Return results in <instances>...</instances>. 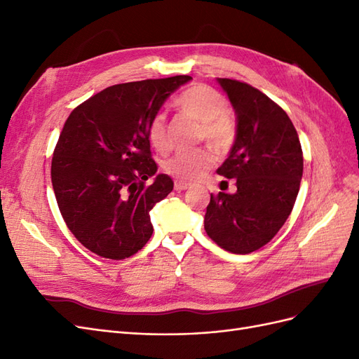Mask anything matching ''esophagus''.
Listing matches in <instances>:
<instances>
[{"label": "esophagus", "instance_id": "1", "mask_svg": "<svg viewBox=\"0 0 359 359\" xmlns=\"http://www.w3.org/2000/svg\"><path fill=\"white\" fill-rule=\"evenodd\" d=\"M189 189V184L187 182H182V181H175V190L177 191H184Z\"/></svg>", "mask_w": 359, "mask_h": 359}]
</instances>
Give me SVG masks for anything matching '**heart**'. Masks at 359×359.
Instances as JSON below:
<instances>
[{
  "label": "heart",
  "mask_w": 359,
  "mask_h": 359,
  "mask_svg": "<svg viewBox=\"0 0 359 359\" xmlns=\"http://www.w3.org/2000/svg\"><path fill=\"white\" fill-rule=\"evenodd\" d=\"M175 106L182 114L202 123L201 137H205L212 145L224 148L232 142L235 127L226 115L229 112V104L217 90L206 85H193L178 95ZM148 140L158 153L168 151L169 140L165 114L158 112L151 118L148 124ZM211 163L212 156L206 149L180 151L165 161L163 169L178 181L191 182L199 180L211 166Z\"/></svg>",
  "instance_id": "b5f03b06"
}]
</instances>
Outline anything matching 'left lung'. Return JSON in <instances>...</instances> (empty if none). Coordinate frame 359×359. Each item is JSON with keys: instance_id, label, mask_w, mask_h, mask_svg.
Wrapping results in <instances>:
<instances>
[{"instance_id": "obj_1", "label": "left lung", "mask_w": 359, "mask_h": 359, "mask_svg": "<svg viewBox=\"0 0 359 359\" xmlns=\"http://www.w3.org/2000/svg\"><path fill=\"white\" fill-rule=\"evenodd\" d=\"M217 82L236 114L235 142L217 173L236 180V191L211 194L205 231L227 252L248 255L273 240L290 215L302 178V149L290 118L268 95L235 79Z\"/></svg>"}]
</instances>
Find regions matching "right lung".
Instances as JSON below:
<instances>
[{
    "label": "right lung",
    "mask_w": 359,
    "mask_h": 359,
    "mask_svg": "<svg viewBox=\"0 0 359 359\" xmlns=\"http://www.w3.org/2000/svg\"><path fill=\"white\" fill-rule=\"evenodd\" d=\"M191 78L112 85L69 115L52 157V187L70 232L106 259L133 256L153 235L149 211L173 189L151 157L148 124ZM156 176L147 187L144 181Z\"/></svg>",
    "instance_id": "obj_1"
}]
</instances>
